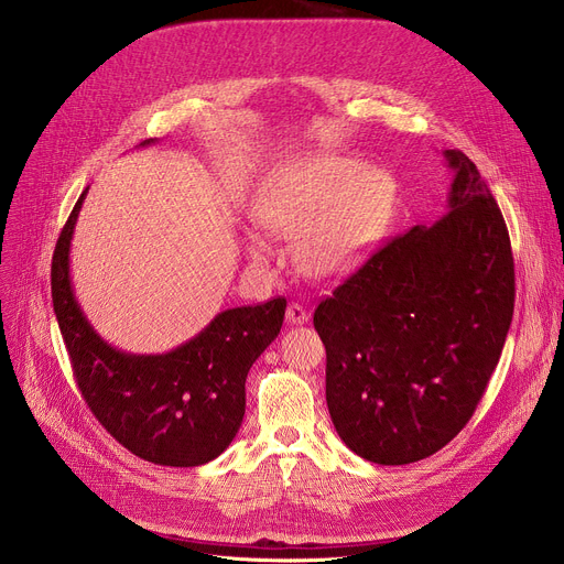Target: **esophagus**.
I'll use <instances>...</instances> for the list:
<instances>
[{
	"mask_svg": "<svg viewBox=\"0 0 564 564\" xmlns=\"http://www.w3.org/2000/svg\"><path fill=\"white\" fill-rule=\"evenodd\" d=\"M285 319H288L290 324H304V322H308V313H306V308L300 306V304H290L288 311H285Z\"/></svg>",
	"mask_w": 564,
	"mask_h": 564,
	"instance_id": "34e87169",
	"label": "esophagus"
}]
</instances>
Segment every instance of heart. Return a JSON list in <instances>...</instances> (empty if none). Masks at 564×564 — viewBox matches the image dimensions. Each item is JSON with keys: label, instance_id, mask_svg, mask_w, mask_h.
Instances as JSON below:
<instances>
[{"label": "heart", "instance_id": "heart-1", "mask_svg": "<svg viewBox=\"0 0 564 564\" xmlns=\"http://www.w3.org/2000/svg\"><path fill=\"white\" fill-rule=\"evenodd\" d=\"M395 177L357 158L315 155L276 171L256 198L253 215L272 235L297 240L294 260L306 276L340 279L372 253L393 215ZM249 256L270 251L249 235Z\"/></svg>", "mask_w": 564, "mask_h": 564}]
</instances>
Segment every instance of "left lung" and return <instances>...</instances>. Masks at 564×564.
<instances>
[{
    "label": "left lung",
    "instance_id": "obj_1",
    "mask_svg": "<svg viewBox=\"0 0 564 564\" xmlns=\"http://www.w3.org/2000/svg\"><path fill=\"white\" fill-rule=\"evenodd\" d=\"M455 173L446 215L381 247L332 297L315 329L327 347V406L349 451L381 464L425 459L476 411L514 313L508 226L478 166Z\"/></svg>",
    "mask_w": 564,
    "mask_h": 564
}]
</instances>
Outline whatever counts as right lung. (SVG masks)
Returning <instances> with one entry per match:
<instances>
[{
    "mask_svg": "<svg viewBox=\"0 0 564 564\" xmlns=\"http://www.w3.org/2000/svg\"><path fill=\"white\" fill-rule=\"evenodd\" d=\"M86 192L52 256V304L77 387L102 427L137 457L181 468L213 462L242 425L247 375L279 336L285 300L221 311L166 354L109 345L86 319L70 279V242Z\"/></svg>",
    "mask_w": 564,
    "mask_h": 564,
    "instance_id": "right-lung-1",
    "label": "right lung"
}]
</instances>
